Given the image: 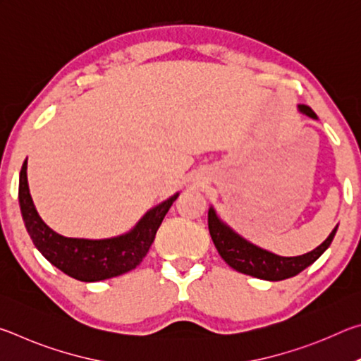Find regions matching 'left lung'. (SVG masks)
<instances>
[{
	"instance_id": "left-lung-1",
	"label": "left lung",
	"mask_w": 361,
	"mask_h": 361,
	"mask_svg": "<svg viewBox=\"0 0 361 361\" xmlns=\"http://www.w3.org/2000/svg\"><path fill=\"white\" fill-rule=\"evenodd\" d=\"M299 109L310 116V118H317V114L309 106L301 105ZM209 231L219 256L232 269H235L237 272L247 274V276L277 282V280L298 276L305 267H309L312 262L319 259L323 252L331 245L338 226H336L331 234L328 235V239L320 247H317L312 252L305 255L293 256V258H283V256L269 253L266 250H261L252 245L250 242L243 240L240 235H237L228 226L219 221L213 209L209 210Z\"/></svg>"
}]
</instances>
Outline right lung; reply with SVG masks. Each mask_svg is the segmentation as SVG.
Returning a JSON list of instances; mask_svg holds the SVG:
<instances>
[{
	"instance_id": "obj_1",
	"label": "right lung",
	"mask_w": 361,
	"mask_h": 361,
	"mask_svg": "<svg viewBox=\"0 0 361 361\" xmlns=\"http://www.w3.org/2000/svg\"><path fill=\"white\" fill-rule=\"evenodd\" d=\"M176 197L178 194L149 210L135 229L126 235L105 240L70 239L54 232L36 212L28 191L27 161L23 162L19 178L20 212L35 247L51 264L81 282H99L135 269L149 252L159 226Z\"/></svg>"
}]
</instances>
